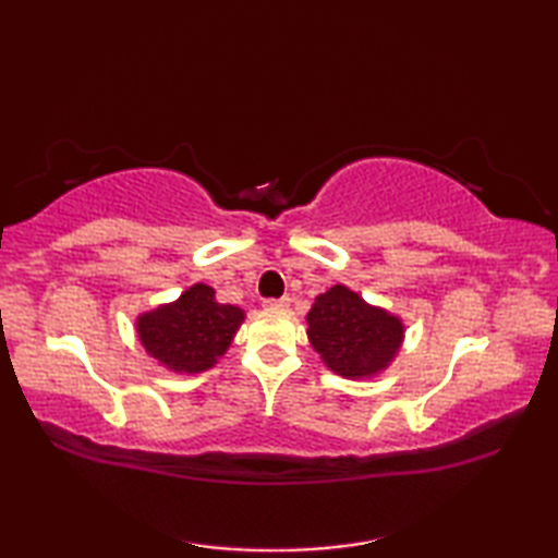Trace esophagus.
Wrapping results in <instances>:
<instances>
[{
    "mask_svg": "<svg viewBox=\"0 0 558 558\" xmlns=\"http://www.w3.org/2000/svg\"><path fill=\"white\" fill-rule=\"evenodd\" d=\"M266 310H288L290 298H280V300H264Z\"/></svg>",
    "mask_w": 558,
    "mask_h": 558,
    "instance_id": "obj_1",
    "label": "esophagus"
}]
</instances>
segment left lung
I'll use <instances>...</instances> for the list:
<instances>
[{
	"label": "left lung",
	"mask_w": 558,
	"mask_h": 558,
	"mask_svg": "<svg viewBox=\"0 0 558 558\" xmlns=\"http://www.w3.org/2000/svg\"><path fill=\"white\" fill-rule=\"evenodd\" d=\"M306 336L330 372L354 381L388 369L405 340V324L338 282L314 300Z\"/></svg>",
	"instance_id": "left-lung-1"
}]
</instances>
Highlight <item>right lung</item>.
Masks as SVG:
<instances>
[{
	"mask_svg": "<svg viewBox=\"0 0 558 558\" xmlns=\"http://www.w3.org/2000/svg\"><path fill=\"white\" fill-rule=\"evenodd\" d=\"M244 322V310L220 304L216 290L196 282L180 298L136 316L138 342L165 369L201 374L216 366Z\"/></svg>",
	"mask_w": 558,
	"mask_h": 558,
	"instance_id": "obj_1",
	"label": "right lung"
}]
</instances>
